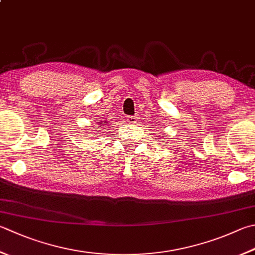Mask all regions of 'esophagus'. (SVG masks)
Listing matches in <instances>:
<instances>
[{
  "label": "esophagus",
  "mask_w": 255,
  "mask_h": 255,
  "mask_svg": "<svg viewBox=\"0 0 255 255\" xmlns=\"http://www.w3.org/2000/svg\"><path fill=\"white\" fill-rule=\"evenodd\" d=\"M128 122H129V123L134 124V123H136V120H137V118H136V117H131V118H128Z\"/></svg>",
  "instance_id": "esophagus-1"
}]
</instances>
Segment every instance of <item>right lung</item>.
<instances>
[{
    "instance_id": "obj_1",
    "label": "right lung",
    "mask_w": 255,
    "mask_h": 255,
    "mask_svg": "<svg viewBox=\"0 0 255 255\" xmlns=\"http://www.w3.org/2000/svg\"><path fill=\"white\" fill-rule=\"evenodd\" d=\"M107 124H108V121H107V120H104V121H101V122H98V124H97V126H100V129H97V132H100L101 131V129H103L102 128L104 127V126H107ZM95 128H98V127H95ZM97 134H99V133H97Z\"/></svg>"
}]
</instances>
